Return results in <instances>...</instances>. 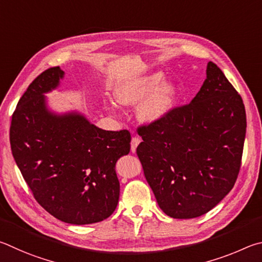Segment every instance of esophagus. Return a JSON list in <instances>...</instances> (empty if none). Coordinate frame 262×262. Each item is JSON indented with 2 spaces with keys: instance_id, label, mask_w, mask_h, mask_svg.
<instances>
[{
  "instance_id": "1",
  "label": "esophagus",
  "mask_w": 262,
  "mask_h": 262,
  "mask_svg": "<svg viewBox=\"0 0 262 262\" xmlns=\"http://www.w3.org/2000/svg\"><path fill=\"white\" fill-rule=\"evenodd\" d=\"M140 144V139L138 138V137H132L131 139V150L132 152H136L137 149V146H138Z\"/></svg>"
}]
</instances>
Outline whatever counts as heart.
<instances>
[{
    "label": "heart",
    "mask_w": 262,
    "mask_h": 262,
    "mask_svg": "<svg viewBox=\"0 0 262 262\" xmlns=\"http://www.w3.org/2000/svg\"><path fill=\"white\" fill-rule=\"evenodd\" d=\"M162 79L161 73L137 78V79L123 82L114 92L115 99L118 103L132 105L144 100ZM175 87L166 82L159 86L138 109V116L143 122L152 123L161 119L172 107L175 99Z\"/></svg>",
    "instance_id": "obj_1"
}]
</instances>
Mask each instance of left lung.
I'll return each mask as SVG.
<instances>
[{
  "instance_id": "obj_1",
  "label": "left lung",
  "mask_w": 262,
  "mask_h": 262,
  "mask_svg": "<svg viewBox=\"0 0 262 262\" xmlns=\"http://www.w3.org/2000/svg\"><path fill=\"white\" fill-rule=\"evenodd\" d=\"M207 78L190 103L137 128V155L146 181L168 216L193 219L214 208L241 170L246 113L221 69L207 64Z\"/></svg>"
}]
</instances>
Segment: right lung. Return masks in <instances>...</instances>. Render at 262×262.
Instances as JSON below:
<instances>
[{
  "instance_id": "add662e5",
  "label": "right lung",
  "mask_w": 262,
  "mask_h": 262,
  "mask_svg": "<svg viewBox=\"0 0 262 262\" xmlns=\"http://www.w3.org/2000/svg\"><path fill=\"white\" fill-rule=\"evenodd\" d=\"M64 72L49 68L35 78L12 114L13 159L35 200L61 221L91 224L116 209L117 160L130 152L127 130L105 131L80 114L49 112L43 93L56 89Z\"/></svg>"
}]
</instances>
